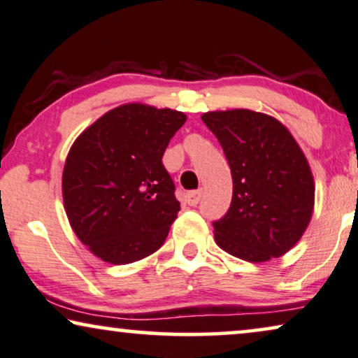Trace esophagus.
<instances>
[{"label": "esophagus", "instance_id": "34e87169", "mask_svg": "<svg viewBox=\"0 0 358 358\" xmlns=\"http://www.w3.org/2000/svg\"><path fill=\"white\" fill-rule=\"evenodd\" d=\"M201 194H203V191L201 189L189 191V193L186 194V203H188V206H196L201 201Z\"/></svg>", "mask_w": 358, "mask_h": 358}]
</instances>
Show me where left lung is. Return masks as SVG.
Segmentation results:
<instances>
[{"label":"left lung","mask_w":358,"mask_h":358,"mask_svg":"<svg viewBox=\"0 0 358 358\" xmlns=\"http://www.w3.org/2000/svg\"><path fill=\"white\" fill-rule=\"evenodd\" d=\"M234 180L227 214L214 222L224 251L250 263L280 258L299 243L315 208V180L303 150L279 120L253 110L204 113Z\"/></svg>","instance_id":"1"}]
</instances>
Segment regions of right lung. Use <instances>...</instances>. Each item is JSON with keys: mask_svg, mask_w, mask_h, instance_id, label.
<instances>
[{"mask_svg": "<svg viewBox=\"0 0 358 358\" xmlns=\"http://www.w3.org/2000/svg\"><path fill=\"white\" fill-rule=\"evenodd\" d=\"M185 122L177 110L124 103L69 149L64 210L78 238L105 263H134L164 245L180 203L162 157Z\"/></svg>", "mask_w": 358, "mask_h": 358, "instance_id": "add662e5", "label": "right lung"}]
</instances>
